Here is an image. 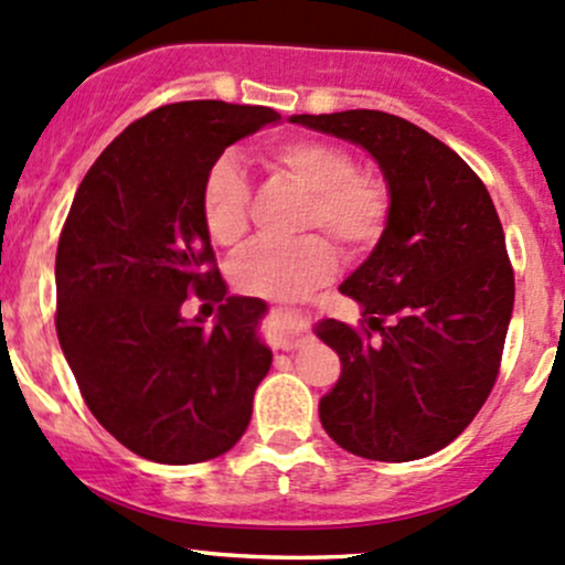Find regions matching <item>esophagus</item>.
Instances as JSON below:
<instances>
[{
    "label": "esophagus",
    "mask_w": 565,
    "mask_h": 565,
    "mask_svg": "<svg viewBox=\"0 0 565 565\" xmlns=\"http://www.w3.org/2000/svg\"><path fill=\"white\" fill-rule=\"evenodd\" d=\"M276 313L281 316L284 327H287V338H284L281 349H287V351L295 349V343H297L295 338H300V334L306 332V316H302L300 311H292V308H276Z\"/></svg>",
    "instance_id": "34e87169"
}]
</instances>
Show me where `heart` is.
Segmentation results:
<instances>
[{"label": "heart", "mask_w": 565, "mask_h": 565, "mask_svg": "<svg viewBox=\"0 0 565 565\" xmlns=\"http://www.w3.org/2000/svg\"><path fill=\"white\" fill-rule=\"evenodd\" d=\"M270 169L287 173L311 192L306 222L324 227L349 252H362L381 238L388 195L377 179L356 173L343 147L316 139H289L263 152ZM201 212L220 244H235L249 225V182L231 154L209 166L201 188ZM338 254L324 235L297 241H254L235 254L233 284L241 292L292 300L332 276Z\"/></svg>", "instance_id": "b5f03b06"}]
</instances>
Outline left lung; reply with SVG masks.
<instances>
[{"label":"left lung","instance_id":"8db88e82","mask_svg":"<svg viewBox=\"0 0 565 565\" xmlns=\"http://www.w3.org/2000/svg\"><path fill=\"white\" fill-rule=\"evenodd\" d=\"M289 122L362 147L388 190L375 249L340 284L362 308L364 332L334 319L313 327L340 356L321 426L370 461L437 454L491 394L510 330L514 276L491 195L448 145L388 111Z\"/></svg>","mask_w":565,"mask_h":565}]
</instances>
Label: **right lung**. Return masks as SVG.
<instances>
[{
  "instance_id": "add662e5",
  "label": "right lung",
  "mask_w": 565,
  "mask_h": 565,
  "mask_svg": "<svg viewBox=\"0 0 565 565\" xmlns=\"http://www.w3.org/2000/svg\"><path fill=\"white\" fill-rule=\"evenodd\" d=\"M278 111L179 102L131 122L74 195L55 254V332L85 405L117 443L158 463L233 448L273 351L268 302L227 295L201 212L209 166ZM188 294L223 302L188 320Z\"/></svg>"
}]
</instances>
